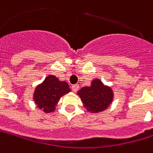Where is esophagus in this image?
<instances>
[{
  "mask_svg": "<svg viewBox=\"0 0 153 153\" xmlns=\"http://www.w3.org/2000/svg\"><path fill=\"white\" fill-rule=\"evenodd\" d=\"M79 85H77V84H75V85H72V90H73V91H74V92H76L77 91L79 90Z\"/></svg>",
  "mask_w": 153,
  "mask_h": 153,
  "instance_id": "1",
  "label": "esophagus"
}]
</instances>
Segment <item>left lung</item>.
I'll return each mask as SVG.
<instances>
[{"label":"left lung","mask_w":153,"mask_h":153,"mask_svg":"<svg viewBox=\"0 0 153 153\" xmlns=\"http://www.w3.org/2000/svg\"><path fill=\"white\" fill-rule=\"evenodd\" d=\"M84 106L91 112H99L106 110L110 105L113 94L111 89L104 86L99 79H94L91 86L83 87L78 91Z\"/></svg>","instance_id":"1"}]
</instances>
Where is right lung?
<instances>
[{"label":"right lung","instance_id":"right-lung-1","mask_svg":"<svg viewBox=\"0 0 153 153\" xmlns=\"http://www.w3.org/2000/svg\"><path fill=\"white\" fill-rule=\"evenodd\" d=\"M69 91V85L67 82L60 81L56 77L50 75L43 83L37 86L33 98L38 108L49 113L55 110V107L61 97Z\"/></svg>","mask_w":153,"mask_h":153}]
</instances>
